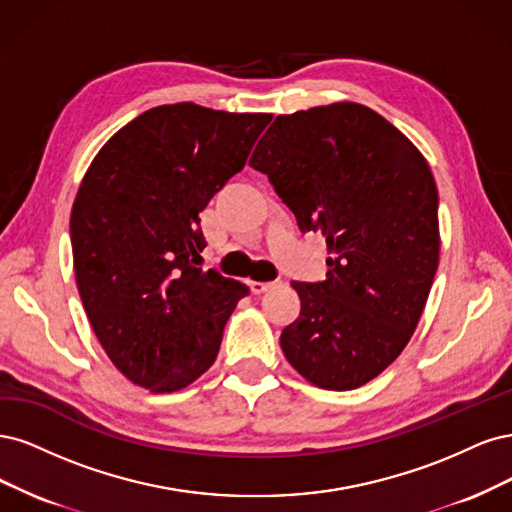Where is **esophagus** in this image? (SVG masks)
<instances>
[{
    "label": "esophagus",
    "mask_w": 512,
    "mask_h": 512,
    "mask_svg": "<svg viewBox=\"0 0 512 512\" xmlns=\"http://www.w3.org/2000/svg\"><path fill=\"white\" fill-rule=\"evenodd\" d=\"M274 287H276V283H261V280H251V291H253L255 295L266 293V291H270V289H274Z\"/></svg>",
    "instance_id": "1"
}]
</instances>
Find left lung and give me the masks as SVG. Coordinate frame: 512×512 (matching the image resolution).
Listing matches in <instances>:
<instances>
[{
    "instance_id": "obj_1",
    "label": "left lung",
    "mask_w": 512,
    "mask_h": 512,
    "mask_svg": "<svg viewBox=\"0 0 512 512\" xmlns=\"http://www.w3.org/2000/svg\"><path fill=\"white\" fill-rule=\"evenodd\" d=\"M249 166L268 174L302 232L321 229L329 253L323 283H293L302 310L280 349L321 389L370 383L404 351L438 268L425 157L372 108L334 102L276 117Z\"/></svg>"
}]
</instances>
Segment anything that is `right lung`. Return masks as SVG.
Returning <instances> with one entry per match:
<instances>
[{"instance_id": "obj_1", "label": "right lung", "mask_w": 512, "mask_h": 512, "mask_svg": "<svg viewBox=\"0 0 512 512\" xmlns=\"http://www.w3.org/2000/svg\"><path fill=\"white\" fill-rule=\"evenodd\" d=\"M272 114L193 102L142 112L95 155L70 217L76 287L102 349L151 393L197 381L249 287L197 268L200 212Z\"/></svg>"}]
</instances>
